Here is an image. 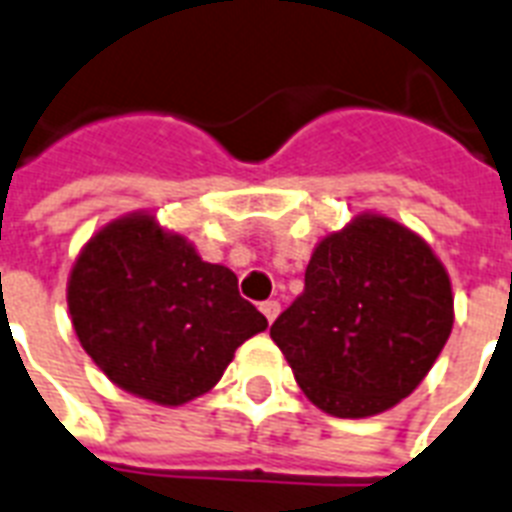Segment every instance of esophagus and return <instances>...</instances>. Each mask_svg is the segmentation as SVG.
<instances>
[{"label":"esophagus","mask_w":512,"mask_h":512,"mask_svg":"<svg viewBox=\"0 0 512 512\" xmlns=\"http://www.w3.org/2000/svg\"><path fill=\"white\" fill-rule=\"evenodd\" d=\"M260 311H263V316L268 319V324H273V319H276L281 311L279 300H265V303H260Z\"/></svg>","instance_id":"obj_1"}]
</instances>
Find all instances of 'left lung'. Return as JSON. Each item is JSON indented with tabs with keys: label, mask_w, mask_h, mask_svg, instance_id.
<instances>
[{
	"label": "left lung",
	"mask_w": 512,
	"mask_h": 512,
	"mask_svg": "<svg viewBox=\"0 0 512 512\" xmlns=\"http://www.w3.org/2000/svg\"><path fill=\"white\" fill-rule=\"evenodd\" d=\"M452 327V281L428 241L361 212L313 247L305 289L271 337L311 404L361 420L425 380Z\"/></svg>",
	"instance_id": "left-lung-1"
}]
</instances>
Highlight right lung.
Listing matches in <instances>:
<instances>
[{"instance_id":"1","label":"right lung","mask_w":512,"mask_h":512,"mask_svg":"<svg viewBox=\"0 0 512 512\" xmlns=\"http://www.w3.org/2000/svg\"><path fill=\"white\" fill-rule=\"evenodd\" d=\"M74 332L108 380L159 406L204 396L241 342L268 319L239 295L231 268L140 209L79 249L66 287Z\"/></svg>"}]
</instances>
